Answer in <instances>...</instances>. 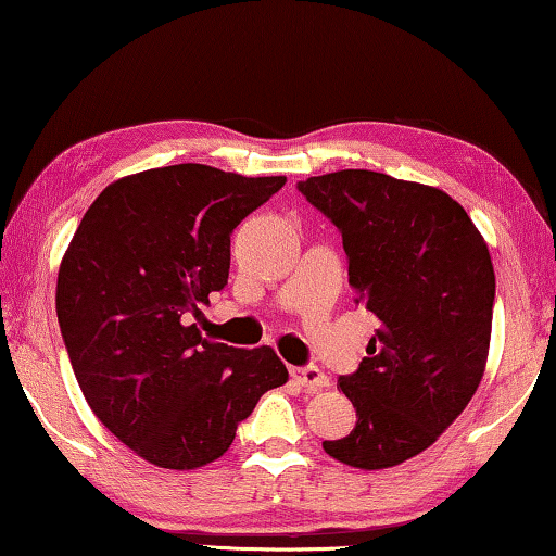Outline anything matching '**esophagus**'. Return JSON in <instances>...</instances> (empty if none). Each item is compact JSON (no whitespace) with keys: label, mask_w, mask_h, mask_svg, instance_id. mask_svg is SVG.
I'll list each match as a JSON object with an SVG mask.
<instances>
[{"label":"esophagus","mask_w":556,"mask_h":556,"mask_svg":"<svg viewBox=\"0 0 556 556\" xmlns=\"http://www.w3.org/2000/svg\"><path fill=\"white\" fill-rule=\"evenodd\" d=\"M292 377L306 389V392H319V389H325L329 384V377L319 367H314V364H306V367H294Z\"/></svg>","instance_id":"esophagus-1"}]
</instances>
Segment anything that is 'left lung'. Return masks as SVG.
Here are the masks:
<instances>
[{"mask_svg":"<svg viewBox=\"0 0 556 556\" xmlns=\"http://www.w3.org/2000/svg\"><path fill=\"white\" fill-rule=\"evenodd\" d=\"M296 189L339 229L354 302L379 319L367 357L339 387L357 409L329 457L387 469L425 452L482 382L494 267L469 214L442 189L342 169Z\"/></svg>","mask_w":556,"mask_h":556,"instance_id":"obj_1","label":"left lung"}]
</instances>
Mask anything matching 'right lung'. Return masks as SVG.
Segmentation results:
<instances>
[{
  "mask_svg": "<svg viewBox=\"0 0 556 556\" xmlns=\"http://www.w3.org/2000/svg\"><path fill=\"white\" fill-rule=\"evenodd\" d=\"M287 177L172 164L104 189L56 277V319L99 421L164 469L204 467L287 382L271 346L206 342L189 317L225 289L229 242Z\"/></svg>",
  "mask_w": 556,
  "mask_h": 556,
  "instance_id": "1",
  "label": "right lung"
}]
</instances>
